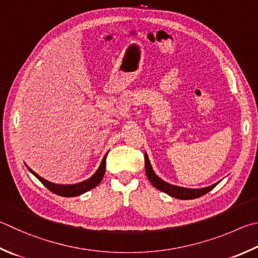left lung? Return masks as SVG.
<instances>
[{"label": "left lung", "mask_w": 258, "mask_h": 258, "mask_svg": "<svg viewBox=\"0 0 258 258\" xmlns=\"http://www.w3.org/2000/svg\"><path fill=\"white\" fill-rule=\"evenodd\" d=\"M144 160H145V174L148 176V179L150 182L156 187L157 189L163 191L168 195H170L171 198L175 199H179V200H193V199H198L200 196H202L204 194L209 193L211 189H213L217 184H213L208 187H204V188H186V187H180V186H176V185H171L169 182H167L165 180H162L160 177L156 175L153 168L150 163L149 157L147 152L144 154Z\"/></svg>", "instance_id": "left-lung-1"}]
</instances>
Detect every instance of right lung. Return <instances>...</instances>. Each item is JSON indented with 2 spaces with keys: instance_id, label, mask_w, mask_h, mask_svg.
Here are the masks:
<instances>
[{
  "instance_id": "add662e5",
  "label": "right lung",
  "mask_w": 258,
  "mask_h": 258,
  "mask_svg": "<svg viewBox=\"0 0 258 258\" xmlns=\"http://www.w3.org/2000/svg\"><path fill=\"white\" fill-rule=\"evenodd\" d=\"M107 153L105 154V157L102 158L100 166L98 167V169L95 174H93L90 178H88V179L80 181V182H77V184H55V182L46 180L43 177L37 175L36 172L34 170H31L29 167H27V168H28V170H29L36 178H38V179L43 182V185L46 187V188H48L50 191H53V193L57 194L59 196H64V198H73V196H79L83 193H86V191L95 188L96 186L100 184L102 178H104L105 170H106Z\"/></svg>"
}]
</instances>
